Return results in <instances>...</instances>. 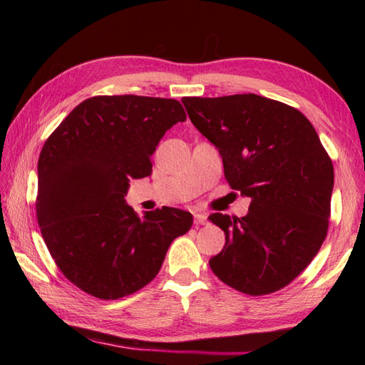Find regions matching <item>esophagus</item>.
Masks as SVG:
<instances>
[{
  "label": "esophagus",
  "instance_id": "obj_1",
  "mask_svg": "<svg viewBox=\"0 0 365 365\" xmlns=\"http://www.w3.org/2000/svg\"><path fill=\"white\" fill-rule=\"evenodd\" d=\"M192 216H195V222L196 224H207V213L192 212Z\"/></svg>",
  "mask_w": 365,
  "mask_h": 365
}]
</instances>
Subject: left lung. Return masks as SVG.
<instances>
[{
	"mask_svg": "<svg viewBox=\"0 0 365 365\" xmlns=\"http://www.w3.org/2000/svg\"><path fill=\"white\" fill-rule=\"evenodd\" d=\"M182 102L218 149L232 190L251 199L243 218L208 216L226 235L210 268L246 294H268L302 273L327 238L334 169L312 123L294 108L255 94Z\"/></svg>",
	"mask_w": 365,
	"mask_h": 365,
	"instance_id": "obj_1",
	"label": "left lung"
}]
</instances>
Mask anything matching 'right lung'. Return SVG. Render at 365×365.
Wrapping results in <instances>:
<instances>
[{
  "label": "right lung",
  "mask_w": 365,
  "mask_h": 365,
  "mask_svg": "<svg viewBox=\"0 0 365 365\" xmlns=\"http://www.w3.org/2000/svg\"><path fill=\"white\" fill-rule=\"evenodd\" d=\"M174 98L98 96L84 100L46 139L37 163L36 212L63 274L100 299H119L158 274L174 238L191 229L173 207L139 218L125 202L131 178L152 174L150 157L177 122Z\"/></svg>",
  "instance_id": "1"
}]
</instances>
